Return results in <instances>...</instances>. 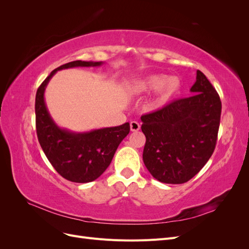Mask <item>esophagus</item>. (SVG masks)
Here are the masks:
<instances>
[{
	"instance_id": "obj_1",
	"label": "esophagus",
	"mask_w": 249,
	"mask_h": 249,
	"mask_svg": "<svg viewBox=\"0 0 249 249\" xmlns=\"http://www.w3.org/2000/svg\"><path fill=\"white\" fill-rule=\"evenodd\" d=\"M130 127L132 132H137L140 130V124L138 122H135V120H132L130 123Z\"/></svg>"
}]
</instances>
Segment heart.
<instances>
[{"label":"heart","mask_w":249,"mask_h":249,"mask_svg":"<svg viewBox=\"0 0 249 249\" xmlns=\"http://www.w3.org/2000/svg\"><path fill=\"white\" fill-rule=\"evenodd\" d=\"M136 88L139 91L145 92H150L159 89V96H158L157 101L159 104H165L173 95L177 94L180 88V81L177 77L164 79L162 76H150L145 80L138 82Z\"/></svg>","instance_id":"obj_1"}]
</instances>
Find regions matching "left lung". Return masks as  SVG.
Returning a JSON list of instances; mask_svg holds the SVG:
<instances>
[{
	"label": "left lung",
	"mask_w": 249,
	"mask_h": 249,
	"mask_svg": "<svg viewBox=\"0 0 249 249\" xmlns=\"http://www.w3.org/2000/svg\"><path fill=\"white\" fill-rule=\"evenodd\" d=\"M192 95L141 116L146 142L143 162L156 179L183 184L200 171L212 156L220 124L221 101L200 71Z\"/></svg>",
	"instance_id": "left-lung-1"
}]
</instances>
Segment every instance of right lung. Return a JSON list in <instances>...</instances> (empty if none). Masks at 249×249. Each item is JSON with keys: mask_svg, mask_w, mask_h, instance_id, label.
I'll use <instances>...</instances> for the list:
<instances>
[{"mask_svg": "<svg viewBox=\"0 0 249 249\" xmlns=\"http://www.w3.org/2000/svg\"><path fill=\"white\" fill-rule=\"evenodd\" d=\"M102 63L77 60L63 64L49 74L36 92V133L40 146L59 175L74 183L92 182L103 175L114 157L119 143L130 133V124L87 133L60 129L47 109L44 90L51 78L60 70L100 66Z\"/></svg>", "mask_w": 249, "mask_h": 249, "instance_id": "obj_1", "label": "right lung"}]
</instances>
